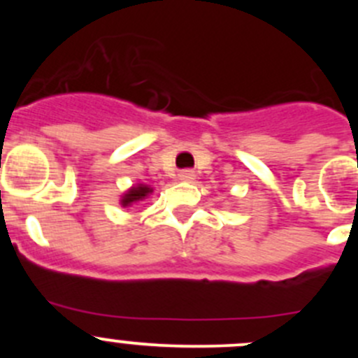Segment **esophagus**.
I'll return each instance as SVG.
<instances>
[{"label": "esophagus", "instance_id": "obj_1", "mask_svg": "<svg viewBox=\"0 0 358 358\" xmlns=\"http://www.w3.org/2000/svg\"><path fill=\"white\" fill-rule=\"evenodd\" d=\"M179 179H181V181H194L195 173L192 172V170H182V172L179 173Z\"/></svg>", "mask_w": 358, "mask_h": 358}]
</instances>
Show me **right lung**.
Segmentation results:
<instances>
[{"instance_id":"obj_1","label":"right lung","mask_w":358,"mask_h":358,"mask_svg":"<svg viewBox=\"0 0 358 358\" xmlns=\"http://www.w3.org/2000/svg\"><path fill=\"white\" fill-rule=\"evenodd\" d=\"M150 192H152V188H148V186H145V185L134 186V188H131L127 192V194L123 195L122 204H123V206H131L132 202L143 201V199L147 197V195L150 194Z\"/></svg>"}]
</instances>
